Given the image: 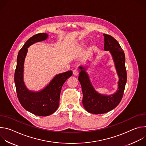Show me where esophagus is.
<instances>
[{
    "mask_svg": "<svg viewBox=\"0 0 146 146\" xmlns=\"http://www.w3.org/2000/svg\"><path fill=\"white\" fill-rule=\"evenodd\" d=\"M73 75L74 76H78V70L77 69H74L73 70Z\"/></svg>",
    "mask_w": 146,
    "mask_h": 146,
    "instance_id": "1",
    "label": "esophagus"
}]
</instances>
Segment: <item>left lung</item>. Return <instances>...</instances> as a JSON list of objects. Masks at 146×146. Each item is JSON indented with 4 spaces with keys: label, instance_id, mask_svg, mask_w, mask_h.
Segmentation results:
<instances>
[{
    "label": "left lung",
    "instance_id": "8db88e82",
    "mask_svg": "<svg viewBox=\"0 0 146 146\" xmlns=\"http://www.w3.org/2000/svg\"><path fill=\"white\" fill-rule=\"evenodd\" d=\"M105 37L104 50L109 51L112 55L119 77L118 90L111 95H105L98 93L93 87L86 68L80 66L78 80L81 86L83 94L82 105L89 113L99 114L108 113L115 108L121 102L127 82V71L125 68V56L123 50L118 41L111 36L103 34Z\"/></svg>",
    "mask_w": 146,
    "mask_h": 146
}]
</instances>
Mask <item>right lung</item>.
<instances>
[{
  "label": "right lung",
  "mask_w": 146,
  "mask_h": 146,
  "mask_svg": "<svg viewBox=\"0 0 146 146\" xmlns=\"http://www.w3.org/2000/svg\"><path fill=\"white\" fill-rule=\"evenodd\" d=\"M47 33H38L29 38L18 52L14 82L18 99L22 106L27 111L38 116H48L58 108L61 89L66 80L72 75V71L56 74L42 90L29 91L24 82V65L28 48L32 44L45 40Z\"/></svg>",
  "instance_id": "obj_1"
}]
</instances>
